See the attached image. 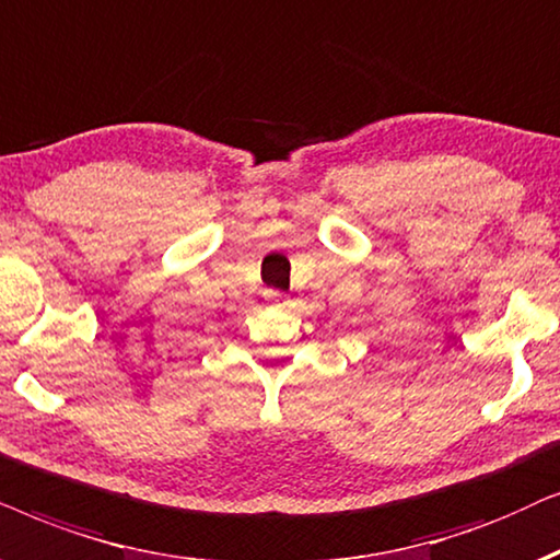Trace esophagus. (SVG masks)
Listing matches in <instances>:
<instances>
[{
  "label": "esophagus",
  "instance_id": "1",
  "mask_svg": "<svg viewBox=\"0 0 560 560\" xmlns=\"http://www.w3.org/2000/svg\"><path fill=\"white\" fill-rule=\"evenodd\" d=\"M264 296H266L268 302H284L287 300V294L279 292V289H266Z\"/></svg>",
  "mask_w": 560,
  "mask_h": 560
}]
</instances>
